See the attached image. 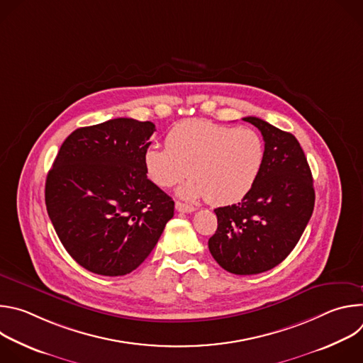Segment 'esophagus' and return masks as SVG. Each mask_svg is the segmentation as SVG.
Here are the masks:
<instances>
[{"label":"esophagus","instance_id":"obj_1","mask_svg":"<svg viewBox=\"0 0 363 363\" xmlns=\"http://www.w3.org/2000/svg\"><path fill=\"white\" fill-rule=\"evenodd\" d=\"M175 208H177V211H179V213H194V211L196 210L195 206L188 205V203H184V202H179V201L175 202Z\"/></svg>","mask_w":363,"mask_h":363}]
</instances>
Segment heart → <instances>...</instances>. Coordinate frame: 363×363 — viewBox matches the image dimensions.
I'll return each instance as SVG.
<instances>
[{"instance_id": "b5f03b06", "label": "heart", "mask_w": 363, "mask_h": 363, "mask_svg": "<svg viewBox=\"0 0 363 363\" xmlns=\"http://www.w3.org/2000/svg\"><path fill=\"white\" fill-rule=\"evenodd\" d=\"M165 147L147 146L142 162L146 177L160 188L192 177L179 194L206 198L214 205L244 199L263 171L266 146L251 128H233L203 119L177 123L165 136Z\"/></svg>"}]
</instances>
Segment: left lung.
<instances>
[{
	"label": "left lung",
	"instance_id": "obj_1",
	"mask_svg": "<svg viewBox=\"0 0 363 363\" xmlns=\"http://www.w3.org/2000/svg\"><path fill=\"white\" fill-rule=\"evenodd\" d=\"M242 121L263 135V171L244 199L214 210L218 227L208 248L224 270L247 276L276 267L291 252L312 217L315 188L291 133L254 116Z\"/></svg>",
	"mask_w": 363,
	"mask_h": 363
}]
</instances>
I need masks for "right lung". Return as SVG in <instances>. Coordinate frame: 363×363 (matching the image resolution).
Listing matches in <instances>:
<instances>
[{
  "label": "right lung",
  "instance_id": "right-lung-1",
  "mask_svg": "<svg viewBox=\"0 0 363 363\" xmlns=\"http://www.w3.org/2000/svg\"><path fill=\"white\" fill-rule=\"evenodd\" d=\"M152 122L111 119L63 142L45 181L48 217L86 270L125 276L138 269L174 217V201L145 174Z\"/></svg>",
  "mask_w": 363,
  "mask_h": 363
}]
</instances>
